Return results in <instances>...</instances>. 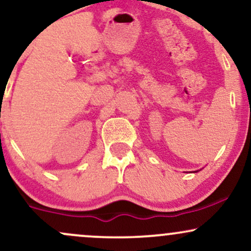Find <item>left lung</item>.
Returning <instances> with one entry per match:
<instances>
[{"label":"left lung","mask_w":251,"mask_h":251,"mask_svg":"<svg viewBox=\"0 0 251 251\" xmlns=\"http://www.w3.org/2000/svg\"><path fill=\"white\" fill-rule=\"evenodd\" d=\"M196 172H197V171H196Z\"/></svg>","instance_id":"8db88e82"}]
</instances>
